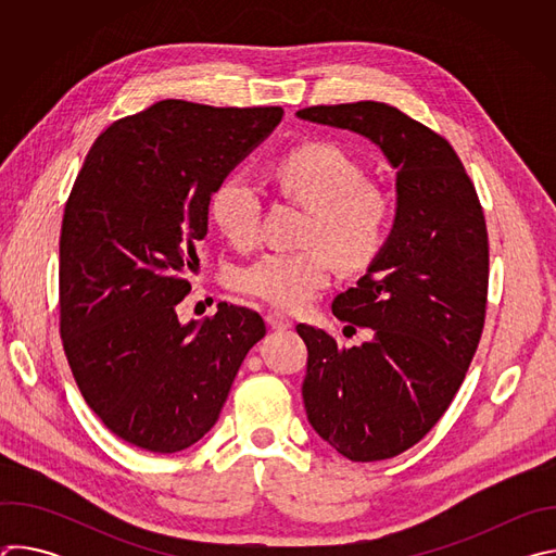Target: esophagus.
Segmentation results:
<instances>
[{
  "label": "esophagus",
  "instance_id": "obj_1",
  "mask_svg": "<svg viewBox=\"0 0 556 556\" xmlns=\"http://www.w3.org/2000/svg\"><path fill=\"white\" fill-rule=\"evenodd\" d=\"M266 324H268L273 330H288V328H292V321L288 319L286 314H281V312H268V314H266Z\"/></svg>",
  "mask_w": 556,
  "mask_h": 556
}]
</instances>
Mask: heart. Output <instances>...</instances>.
Returning a JSON list of instances; mask_svg holds the SVG:
<instances>
[{
	"label": "heart",
	"instance_id": "obj_1",
	"mask_svg": "<svg viewBox=\"0 0 556 556\" xmlns=\"http://www.w3.org/2000/svg\"><path fill=\"white\" fill-rule=\"evenodd\" d=\"M277 187L309 211L301 251H273L232 273V286L281 309H299L332 281L334 262L365 270L382 251L391 224V198L365 180L363 167L334 142L292 147L270 167ZM211 219L235 247L260 237L262 200L244 176L224 178L211 195Z\"/></svg>",
	"mask_w": 556,
	"mask_h": 556
}]
</instances>
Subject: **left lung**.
Segmentation results:
<instances>
[{"mask_svg": "<svg viewBox=\"0 0 556 556\" xmlns=\"http://www.w3.org/2000/svg\"><path fill=\"white\" fill-rule=\"evenodd\" d=\"M299 118L356 131L395 169V222L378 257L341 292L337 319L371 328L339 348L296 326L307 348L305 414L352 462H378L418 444L444 416L480 345L489 296L484 208L446 138L387 103L314 105Z\"/></svg>", "mask_w": 556, "mask_h": 556, "instance_id": "left-lung-1", "label": "left lung"}]
</instances>
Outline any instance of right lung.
<instances>
[{"label": "right lung", "instance_id": "right-lung-1", "mask_svg": "<svg viewBox=\"0 0 556 556\" xmlns=\"http://www.w3.org/2000/svg\"><path fill=\"white\" fill-rule=\"evenodd\" d=\"M281 108L167 99L114 121L63 211L59 332L90 409L121 440L176 453L217 422L249 350L255 309L219 303L180 326L217 185L281 121Z\"/></svg>", "mask_w": 556, "mask_h": 556}]
</instances>
